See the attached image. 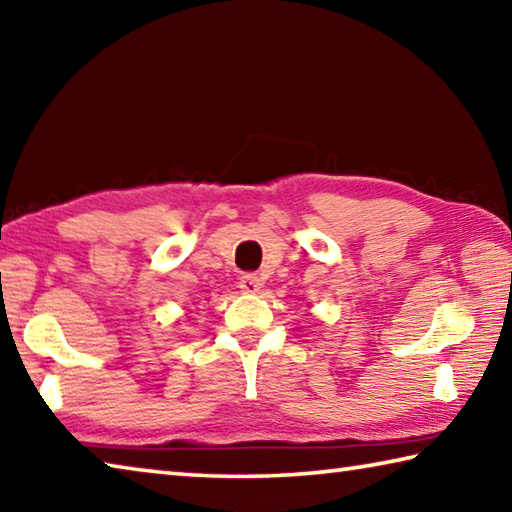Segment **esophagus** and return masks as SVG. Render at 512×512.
<instances>
[{"mask_svg": "<svg viewBox=\"0 0 512 512\" xmlns=\"http://www.w3.org/2000/svg\"><path fill=\"white\" fill-rule=\"evenodd\" d=\"M239 289L244 293H257L262 289V277L255 275V273H246L239 277Z\"/></svg>", "mask_w": 512, "mask_h": 512, "instance_id": "1", "label": "esophagus"}]
</instances>
